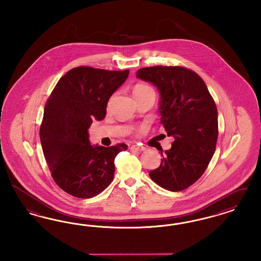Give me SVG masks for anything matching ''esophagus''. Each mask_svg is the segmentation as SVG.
<instances>
[{
  "label": "esophagus",
  "mask_w": 261,
  "mask_h": 261,
  "mask_svg": "<svg viewBox=\"0 0 261 261\" xmlns=\"http://www.w3.org/2000/svg\"><path fill=\"white\" fill-rule=\"evenodd\" d=\"M131 150H135V151H143V150H145L146 148L145 147H143V146H137V145H133L131 148Z\"/></svg>",
  "instance_id": "1"
}]
</instances>
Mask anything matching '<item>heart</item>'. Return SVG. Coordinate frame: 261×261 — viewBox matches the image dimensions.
Here are the masks:
<instances>
[{
    "instance_id": "obj_1",
    "label": "heart",
    "mask_w": 261,
    "mask_h": 261,
    "mask_svg": "<svg viewBox=\"0 0 261 261\" xmlns=\"http://www.w3.org/2000/svg\"><path fill=\"white\" fill-rule=\"evenodd\" d=\"M147 92H153V90L146 84H138L134 88V95H140Z\"/></svg>"
}]
</instances>
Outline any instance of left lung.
Masks as SVG:
<instances>
[{"mask_svg": "<svg viewBox=\"0 0 261 261\" xmlns=\"http://www.w3.org/2000/svg\"><path fill=\"white\" fill-rule=\"evenodd\" d=\"M137 77L158 88L161 123L172 136L171 149L162 153L161 165L149 177L171 192L185 190L198 181L211 162L218 137L215 102L204 81L182 66H152Z\"/></svg>", "mask_w": 261, "mask_h": 261, "instance_id": "8db88e82", "label": "left lung"}]
</instances>
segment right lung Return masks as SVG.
<instances>
[{"instance_id": "add662e5", "label": "right lung", "mask_w": 261, "mask_h": 261, "mask_svg": "<svg viewBox=\"0 0 261 261\" xmlns=\"http://www.w3.org/2000/svg\"><path fill=\"white\" fill-rule=\"evenodd\" d=\"M129 70L110 71L79 66L63 75L44 109L40 140L57 185L67 194L90 199L112 183L114 159L128 149L118 144L93 146L88 129L106 117L112 94L125 82Z\"/></svg>"}]
</instances>
